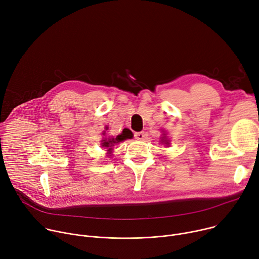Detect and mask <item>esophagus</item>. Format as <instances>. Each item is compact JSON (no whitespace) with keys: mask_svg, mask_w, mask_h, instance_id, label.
Returning <instances> with one entry per match:
<instances>
[{"mask_svg":"<svg viewBox=\"0 0 259 259\" xmlns=\"http://www.w3.org/2000/svg\"><path fill=\"white\" fill-rule=\"evenodd\" d=\"M134 137H135V139H137V140H143V139L145 138V133H144V132H136V133L134 134Z\"/></svg>","mask_w":259,"mask_h":259,"instance_id":"esophagus-1","label":"esophagus"}]
</instances>
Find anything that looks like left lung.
<instances>
[{"mask_svg":"<svg viewBox=\"0 0 259 259\" xmlns=\"http://www.w3.org/2000/svg\"><path fill=\"white\" fill-rule=\"evenodd\" d=\"M163 138H164V140H162V141H164V142H165V143L168 145V144H169V140H168V139H166L165 137H163Z\"/></svg>","mask_w":259,"mask_h":259,"instance_id":"8db88e82","label":"left lung"}]
</instances>
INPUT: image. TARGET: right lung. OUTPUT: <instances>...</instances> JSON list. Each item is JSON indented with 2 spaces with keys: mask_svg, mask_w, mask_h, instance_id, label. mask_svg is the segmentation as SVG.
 Segmentation results:
<instances>
[{
  "mask_svg": "<svg viewBox=\"0 0 259 259\" xmlns=\"http://www.w3.org/2000/svg\"><path fill=\"white\" fill-rule=\"evenodd\" d=\"M104 135V133H103ZM133 137V134L132 132L129 130V129H124L122 131L121 134H119L118 136L114 137V138H104L103 140H101V146L102 147H105V149H107V152L108 154L112 152L113 150V146L116 144V143H119V142H122L126 139H131Z\"/></svg>",
  "mask_w": 259,
  "mask_h": 259,
  "instance_id": "obj_1",
  "label": "right lung"
}]
</instances>
